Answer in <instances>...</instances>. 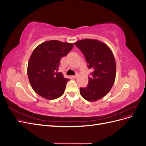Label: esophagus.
<instances>
[{"instance_id": "esophagus-1", "label": "esophagus", "mask_w": 146, "mask_h": 146, "mask_svg": "<svg viewBox=\"0 0 146 146\" xmlns=\"http://www.w3.org/2000/svg\"><path fill=\"white\" fill-rule=\"evenodd\" d=\"M77 77H78V75L77 74V75H76V76H72V78H76Z\"/></svg>"}]
</instances>
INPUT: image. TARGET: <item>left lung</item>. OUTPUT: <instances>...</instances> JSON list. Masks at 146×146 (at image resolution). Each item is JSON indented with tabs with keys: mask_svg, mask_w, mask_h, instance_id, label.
I'll list each match as a JSON object with an SVG mask.
<instances>
[{
	"mask_svg": "<svg viewBox=\"0 0 146 146\" xmlns=\"http://www.w3.org/2000/svg\"><path fill=\"white\" fill-rule=\"evenodd\" d=\"M75 44L85 56L88 67L93 70L87 86L81 88L80 93L85 100L96 102L108 93L115 81V58L110 48L97 39H84Z\"/></svg>",
	"mask_w": 146,
	"mask_h": 146,
	"instance_id": "left-lung-1",
	"label": "left lung"
}]
</instances>
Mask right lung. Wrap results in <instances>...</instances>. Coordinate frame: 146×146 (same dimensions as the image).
Returning <instances> with one entry per match:
<instances>
[{
    "label": "right lung",
    "instance_id": "add662e5",
    "mask_svg": "<svg viewBox=\"0 0 146 146\" xmlns=\"http://www.w3.org/2000/svg\"><path fill=\"white\" fill-rule=\"evenodd\" d=\"M74 47L72 43L50 40L35 48L28 63L27 75L35 92L47 100H54L64 94L69 79L58 72L61 58Z\"/></svg>",
    "mask_w": 146,
    "mask_h": 146
}]
</instances>
